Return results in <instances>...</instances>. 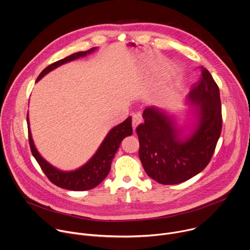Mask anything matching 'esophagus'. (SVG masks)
<instances>
[{
	"mask_svg": "<svg viewBox=\"0 0 250 250\" xmlns=\"http://www.w3.org/2000/svg\"><path fill=\"white\" fill-rule=\"evenodd\" d=\"M142 122V117H141V114L140 113H136L132 116V126H133V129L135 130V128L137 127V125Z\"/></svg>",
	"mask_w": 250,
	"mask_h": 250,
	"instance_id": "34e87169",
	"label": "esophagus"
}]
</instances>
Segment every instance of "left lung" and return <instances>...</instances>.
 Here are the masks:
<instances>
[{
  "label": "left lung",
  "mask_w": 250,
  "mask_h": 250,
  "mask_svg": "<svg viewBox=\"0 0 250 250\" xmlns=\"http://www.w3.org/2000/svg\"><path fill=\"white\" fill-rule=\"evenodd\" d=\"M201 70L199 82L187 98L192 108L190 125H181L175 115L151 106L136 128L139 159L146 174L159 184L178 185L191 179L205 169L215 151L222 130L220 91L208 69L201 66Z\"/></svg>",
  "instance_id": "left-lung-1"
}]
</instances>
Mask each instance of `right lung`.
<instances>
[{"label":"right lung","mask_w":250,"mask_h":250,"mask_svg":"<svg viewBox=\"0 0 250 250\" xmlns=\"http://www.w3.org/2000/svg\"><path fill=\"white\" fill-rule=\"evenodd\" d=\"M98 48L94 47L90 50L84 52H77L71 54L64 59H62L50 65H48L36 79L38 82L42 77H44L47 73L52 71L53 69L59 67L60 65L74 61L79 58L85 57L93 52H95ZM27 125H28V138H29V145L32 152L33 157L38 162L39 166L41 167L44 174L47 178L57 187L74 190V191H83V190H89L97 187L101 184L105 178L108 176L111 170V164L112 161L121 145L123 139L126 136L132 134V126H131V117H128L125 122L122 124L114 126L106 135L102 143L100 144L99 148L97 149L96 153L90 158V160L85 163L80 168L74 171H62L49 162H47L38 152L31 135V130L29 126V117L27 113Z\"/></svg>","instance_id":"add662e5"}]
</instances>
